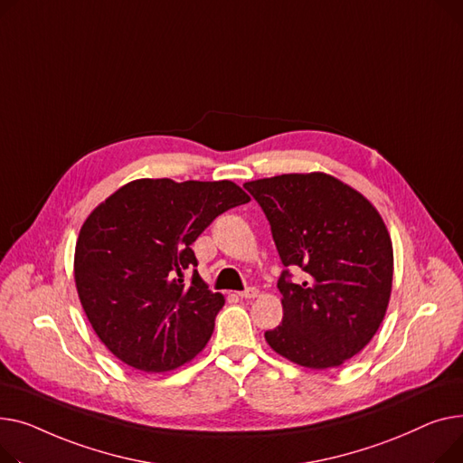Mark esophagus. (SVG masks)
<instances>
[{
	"mask_svg": "<svg viewBox=\"0 0 463 463\" xmlns=\"http://www.w3.org/2000/svg\"><path fill=\"white\" fill-rule=\"evenodd\" d=\"M258 288H247L244 291H239L237 295L241 297V298H254V297H258Z\"/></svg>",
	"mask_w": 463,
	"mask_h": 463,
	"instance_id": "obj_1",
	"label": "esophagus"
}]
</instances>
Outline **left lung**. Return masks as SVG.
I'll return each instance as SVG.
<instances>
[{
    "label": "left lung",
    "instance_id": "1",
    "mask_svg": "<svg viewBox=\"0 0 463 463\" xmlns=\"http://www.w3.org/2000/svg\"><path fill=\"white\" fill-rule=\"evenodd\" d=\"M263 209L284 267V317L265 340L279 355L314 370L335 368L373 338L392 289V242L377 209L340 179L284 174L244 183Z\"/></svg>",
    "mask_w": 463,
    "mask_h": 463
}]
</instances>
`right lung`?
Segmentation results:
<instances>
[{
  "label": "right lung",
  "instance_id": "1",
  "mask_svg": "<svg viewBox=\"0 0 463 463\" xmlns=\"http://www.w3.org/2000/svg\"><path fill=\"white\" fill-rule=\"evenodd\" d=\"M249 200L232 181L136 179L93 209L76 241L74 282L93 331L119 361L168 372L205 347L224 297L200 279L190 244Z\"/></svg>",
  "mask_w": 463,
  "mask_h": 463
}]
</instances>
